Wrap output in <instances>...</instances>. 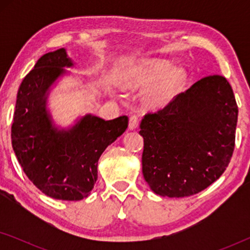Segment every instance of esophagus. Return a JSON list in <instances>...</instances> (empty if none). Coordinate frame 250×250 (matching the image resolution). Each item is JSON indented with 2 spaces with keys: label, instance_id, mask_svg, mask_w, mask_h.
<instances>
[{
  "label": "esophagus",
  "instance_id": "34e87169",
  "mask_svg": "<svg viewBox=\"0 0 250 250\" xmlns=\"http://www.w3.org/2000/svg\"><path fill=\"white\" fill-rule=\"evenodd\" d=\"M139 126V118L136 117V116H132L131 118H129V124H128V127L131 131H134V129L138 128Z\"/></svg>",
  "mask_w": 250,
  "mask_h": 250
}]
</instances>
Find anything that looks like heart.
<instances>
[{
	"label": "heart",
	"instance_id": "1",
	"mask_svg": "<svg viewBox=\"0 0 250 250\" xmlns=\"http://www.w3.org/2000/svg\"><path fill=\"white\" fill-rule=\"evenodd\" d=\"M188 81V71L183 67H174L170 61L160 60L146 64L128 81L132 90H149L146 102L150 107L164 108L181 92Z\"/></svg>",
	"mask_w": 250,
	"mask_h": 250
}]
</instances>
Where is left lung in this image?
<instances>
[{
    "label": "left lung",
    "mask_w": 250,
    "mask_h": 250,
    "mask_svg": "<svg viewBox=\"0 0 250 250\" xmlns=\"http://www.w3.org/2000/svg\"><path fill=\"white\" fill-rule=\"evenodd\" d=\"M238 105L220 75L201 78L158 112L142 119V173L158 196L182 198L214 183L234 149Z\"/></svg>",
    "instance_id": "obj_1"
}]
</instances>
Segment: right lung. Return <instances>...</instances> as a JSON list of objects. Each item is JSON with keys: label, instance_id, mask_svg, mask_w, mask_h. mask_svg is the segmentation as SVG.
Masks as SVG:
<instances>
[{"label": "right lung", "instance_id": "add662e5", "mask_svg": "<svg viewBox=\"0 0 250 250\" xmlns=\"http://www.w3.org/2000/svg\"><path fill=\"white\" fill-rule=\"evenodd\" d=\"M67 50L41 57L23 78L17 94L11 128L12 148L34 186L53 199L87 197L98 180V162L108 146L128 126L126 116L104 121L93 114L58 125L49 107L51 91L63 77L74 76Z\"/></svg>", "mask_w": 250, "mask_h": 250}]
</instances>
